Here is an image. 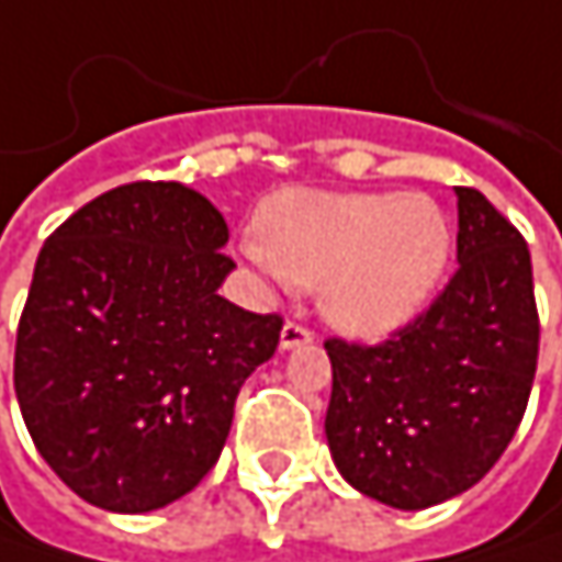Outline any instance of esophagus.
<instances>
[{"label":"esophagus","instance_id":"1","mask_svg":"<svg viewBox=\"0 0 562 562\" xmlns=\"http://www.w3.org/2000/svg\"><path fill=\"white\" fill-rule=\"evenodd\" d=\"M312 331L305 328V325H299V322H285L280 331V351H292V348H305V345H312Z\"/></svg>","mask_w":562,"mask_h":562}]
</instances>
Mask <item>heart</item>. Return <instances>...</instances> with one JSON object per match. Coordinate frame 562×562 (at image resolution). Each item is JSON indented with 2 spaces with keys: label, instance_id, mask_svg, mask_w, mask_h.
Segmentation results:
<instances>
[{
  "label": "heart",
  "instance_id": "1",
  "mask_svg": "<svg viewBox=\"0 0 562 562\" xmlns=\"http://www.w3.org/2000/svg\"><path fill=\"white\" fill-rule=\"evenodd\" d=\"M244 257L270 280L315 289L345 335L381 341L432 299L452 257V227L426 194L289 188L260 211Z\"/></svg>",
  "mask_w": 562,
  "mask_h": 562
}]
</instances>
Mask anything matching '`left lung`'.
I'll use <instances>...</instances> for the list:
<instances>
[{
	"mask_svg": "<svg viewBox=\"0 0 562 562\" xmlns=\"http://www.w3.org/2000/svg\"><path fill=\"white\" fill-rule=\"evenodd\" d=\"M459 198V270L391 341H325L331 400L325 439L361 495L423 510L502 459L537 371L540 322L524 237L475 188Z\"/></svg>",
	"mask_w": 562,
	"mask_h": 562,
	"instance_id": "obj_1",
	"label": "left lung"
}]
</instances>
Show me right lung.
Instances as JSON below:
<instances>
[{"label":"right lung","mask_w":562,"mask_h":562,"mask_svg":"<svg viewBox=\"0 0 562 562\" xmlns=\"http://www.w3.org/2000/svg\"><path fill=\"white\" fill-rule=\"evenodd\" d=\"M224 214L178 181H133L70 214L38 254L15 341V396L55 475L87 505L146 514L217 462L280 315L217 289Z\"/></svg>","instance_id":"add662e5"}]
</instances>
